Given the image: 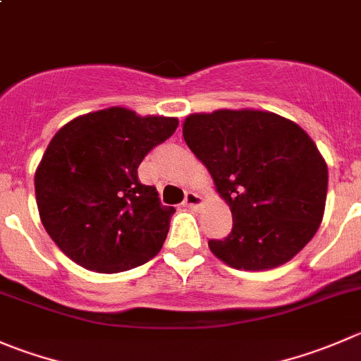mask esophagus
<instances>
[{
    "mask_svg": "<svg viewBox=\"0 0 361 361\" xmlns=\"http://www.w3.org/2000/svg\"><path fill=\"white\" fill-rule=\"evenodd\" d=\"M183 206H187V208L190 209H195L197 206H201V195H197L195 192H187V194H185Z\"/></svg>",
    "mask_w": 361,
    "mask_h": 361,
    "instance_id": "34e87169",
    "label": "esophagus"
}]
</instances>
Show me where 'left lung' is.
<instances>
[{
	"label": "left lung",
	"instance_id": "obj_1",
	"mask_svg": "<svg viewBox=\"0 0 361 361\" xmlns=\"http://www.w3.org/2000/svg\"><path fill=\"white\" fill-rule=\"evenodd\" d=\"M183 139L208 167L233 213L209 250L236 269H269L295 257L323 220L328 167L303 128L264 111L190 114Z\"/></svg>",
	"mask_w": 361,
	"mask_h": 361
}]
</instances>
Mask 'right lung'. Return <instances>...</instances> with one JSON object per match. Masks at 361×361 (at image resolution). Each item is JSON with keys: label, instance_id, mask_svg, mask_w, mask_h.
<instances>
[{"label": "right lung", "instance_id": "obj_1", "mask_svg": "<svg viewBox=\"0 0 361 361\" xmlns=\"http://www.w3.org/2000/svg\"><path fill=\"white\" fill-rule=\"evenodd\" d=\"M176 127V118L111 107L59 128L35 174V194L45 231L72 261L118 274L159 254L176 209L139 181L137 167Z\"/></svg>", "mask_w": 361, "mask_h": 361}]
</instances>
